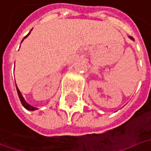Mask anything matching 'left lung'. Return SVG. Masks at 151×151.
Wrapping results in <instances>:
<instances>
[{
	"label": "left lung",
	"instance_id": "obj_1",
	"mask_svg": "<svg viewBox=\"0 0 151 151\" xmlns=\"http://www.w3.org/2000/svg\"><path fill=\"white\" fill-rule=\"evenodd\" d=\"M130 37V38H131V39H132V40H134V39H133V37Z\"/></svg>",
	"mask_w": 151,
	"mask_h": 151
}]
</instances>
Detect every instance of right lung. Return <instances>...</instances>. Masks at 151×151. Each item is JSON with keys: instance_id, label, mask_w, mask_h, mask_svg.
Returning <instances> with one entry per match:
<instances>
[{"instance_id": "right-lung-1", "label": "right lung", "mask_w": 151, "mask_h": 151, "mask_svg": "<svg viewBox=\"0 0 151 151\" xmlns=\"http://www.w3.org/2000/svg\"><path fill=\"white\" fill-rule=\"evenodd\" d=\"M31 32V31H30ZM30 32L28 33V35L27 36H29V34H30ZM27 36H25L24 37V39L25 38V37H27ZM16 89H17V92H18V95H19V99H20V102H21V103H22V105L27 109V110H36V109H37V108H35V107H32V106H31L30 104H28L27 102H25V100H24V98L23 97L22 94H21V92L19 91V90L18 89V87L16 86Z\"/></svg>"}]
</instances>
